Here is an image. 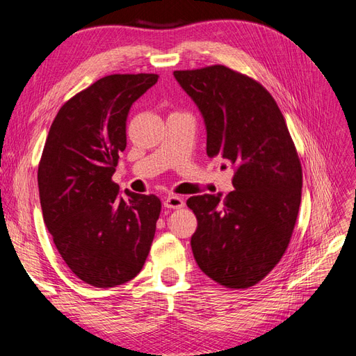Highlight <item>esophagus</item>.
Here are the masks:
<instances>
[{"mask_svg":"<svg viewBox=\"0 0 356 356\" xmlns=\"http://www.w3.org/2000/svg\"><path fill=\"white\" fill-rule=\"evenodd\" d=\"M165 208H169V209H181L184 208V199L182 197H178V196H168L163 202Z\"/></svg>","mask_w":356,"mask_h":356,"instance_id":"esophagus-1","label":"esophagus"}]
</instances>
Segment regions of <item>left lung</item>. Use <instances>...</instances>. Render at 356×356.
I'll use <instances>...</instances> for the list:
<instances>
[{
  "instance_id": "obj_1",
  "label": "left lung",
  "mask_w": 356,
  "mask_h": 356,
  "mask_svg": "<svg viewBox=\"0 0 356 356\" xmlns=\"http://www.w3.org/2000/svg\"><path fill=\"white\" fill-rule=\"evenodd\" d=\"M207 124V154L230 161L234 190L222 200H187L197 229L191 250L217 284L243 289L281 261L303 187L300 157L282 111L263 84L224 65L174 71Z\"/></svg>"
}]
</instances>
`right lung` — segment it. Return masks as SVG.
<instances>
[{"label":"right lung","instance_id":"add662e5","mask_svg":"<svg viewBox=\"0 0 356 356\" xmlns=\"http://www.w3.org/2000/svg\"><path fill=\"white\" fill-rule=\"evenodd\" d=\"M157 74H113L74 95L53 120L38 163L42 218L71 272L96 288L135 277L152 248L161 202L113 174L126 148L132 104Z\"/></svg>","mask_w":356,"mask_h":356}]
</instances>
